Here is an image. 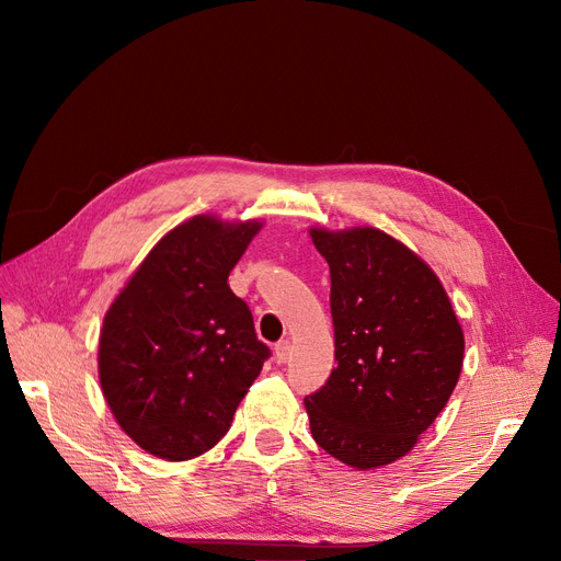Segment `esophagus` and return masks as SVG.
Returning a JSON list of instances; mask_svg holds the SVG:
<instances>
[{"mask_svg": "<svg viewBox=\"0 0 561 561\" xmlns=\"http://www.w3.org/2000/svg\"><path fill=\"white\" fill-rule=\"evenodd\" d=\"M290 355H293L290 341H279V343L275 345V359H277L279 364H286V362L290 359Z\"/></svg>", "mask_w": 561, "mask_h": 561, "instance_id": "1", "label": "esophagus"}]
</instances>
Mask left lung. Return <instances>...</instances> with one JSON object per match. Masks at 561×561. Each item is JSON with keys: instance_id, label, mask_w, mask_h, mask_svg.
<instances>
[{"instance_id": "8db88e82", "label": "left lung", "mask_w": 561, "mask_h": 561, "mask_svg": "<svg viewBox=\"0 0 561 561\" xmlns=\"http://www.w3.org/2000/svg\"><path fill=\"white\" fill-rule=\"evenodd\" d=\"M332 275L334 359L305 398L316 444L350 468L389 466L416 448L463 366V330L430 265L377 227H311Z\"/></svg>"}]
</instances>
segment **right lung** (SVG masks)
<instances>
[{"mask_svg":"<svg viewBox=\"0 0 561 561\" xmlns=\"http://www.w3.org/2000/svg\"><path fill=\"white\" fill-rule=\"evenodd\" d=\"M263 220L199 214L147 252L104 313L98 373L115 423L165 461L211 450L271 350L227 277Z\"/></svg>","mask_w":561,"mask_h":561,"instance_id":"add662e5","label":"right lung"}]
</instances>
